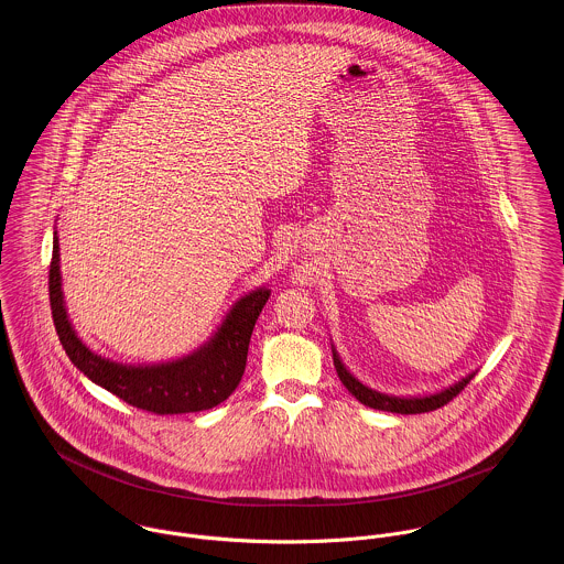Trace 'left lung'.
Segmentation results:
<instances>
[{
	"label": "left lung",
	"instance_id": "8db88e82",
	"mask_svg": "<svg viewBox=\"0 0 564 564\" xmlns=\"http://www.w3.org/2000/svg\"><path fill=\"white\" fill-rule=\"evenodd\" d=\"M334 367H336V373L340 378V382L345 384V389L365 405L369 408H376V410H387V412H398V414H419V412H430V410H436L445 403L452 402L458 393L465 391V387L471 382L474 373L463 378L458 384L436 393V395H427V398H389V395H382V393H376L371 389H367L365 384H360L345 367L343 362L338 360L336 351H334Z\"/></svg>",
	"mask_w": 564,
	"mask_h": 564
}]
</instances>
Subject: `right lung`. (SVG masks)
Segmentation results:
<instances>
[{
  "label": "right lung",
  "mask_w": 564,
  "mask_h": 564,
  "mask_svg": "<svg viewBox=\"0 0 564 564\" xmlns=\"http://www.w3.org/2000/svg\"><path fill=\"white\" fill-rule=\"evenodd\" d=\"M269 293L271 291L267 289H258L245 295L232 308L221 329L215 334V338L206 347L182 360L152 367L117 365L82 345L67 319L61 291L58 239L54 237V251L50 262V306L56 334L69 360L88 380L145 412H199L228 400L241 382L249 338L256 319L260 317L269 300Z\"/></svg>",
  "instance_id": "1"
}]
</instances>
